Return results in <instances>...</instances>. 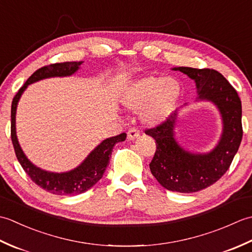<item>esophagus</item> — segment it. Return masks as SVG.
I'll use <instances>...</instances> for the list:
<instances>
[{
    "label": "esophagus",
    "mask_w": 252,
    "mask_h": 252,
    "mask_svg": "<svg viewBox=\"0 0 252 252\" xmlns=\"http://www.w3.org/2000/svg\"><path fill=\"white\" fill-rule=\"evenodd\" d=\"M138 136H140V131H137L134 127L127 131V140L129 141H134Z\"/></svg>",
    "instance_id": "1"
}]
</instances>
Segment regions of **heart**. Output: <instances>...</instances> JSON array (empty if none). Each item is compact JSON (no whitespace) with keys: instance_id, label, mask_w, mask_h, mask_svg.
<instances>
[{"instance_id":"1","label":"heart","mask_w":252,"mask_h":252,"mask_svg":"<svg viewBox=\"0 0 252 252\" xmlns=\"http://www.w3.org/2000/svg\"><path fill=\"white\" fill-rule=\"evenodd\" d=\"M180 93V85L174 79L147 76L136 79L125 90L121 103L129 109L140 110L142 122L155 126L172 115Z\"/></svg>"}]
</instances>
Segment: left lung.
Instances as JSON below:
<instances>
[{"label": "left lung", "mask_w": 252, "mask_h": 252, "mask_svg": "<svg viewBox=\"0 0 252 252\" xmlns=\"http://www.w3.org/2000/svg\"><path fill=\"white\" fill-rule=\"evenodd\" d=\"M172 70L194 80L196 101H210L217 107L222 120V133L210 152L187 151L176 141L179 112L175 111L162 125L145 131L157 145L149 168L159 184L168 190L195 192L216 183L231 165L243 138L242 101L236 90L217 70L190 67H174Z\"/></svg>", "instance_id": "obj_1"}]
</instances>
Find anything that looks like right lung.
<instances>
[{"instance_id":"obj_1","label":"right lung","mask_w":252,"mask_h":252,"mask_svg":"<svg viewBox=\"0 0 252 252\" xmlns=\"http://www.w3.org/2000/svg\"><path fill=\"white\" fill-rule=\"evenodd\" d=\"M82 63L83 62H66L53 63V65L37 69L20 88L13 98L12 103L10 136H12L16 157H17L25 172L30 176V179L36 185L55 195H79L93 187L103 178V174L111 157L112 148L117 143L123 142L126 137V133H121L120 135L106 138L88 155V157L77 168L61 173L51 172V171L36 167L27 158L24 151L21 149L17 134H16V110H17L18 101L26 89L28 88L29 84L35 83L43 79L72 76L79 70Z\"/></svg>"}]
</instances>
